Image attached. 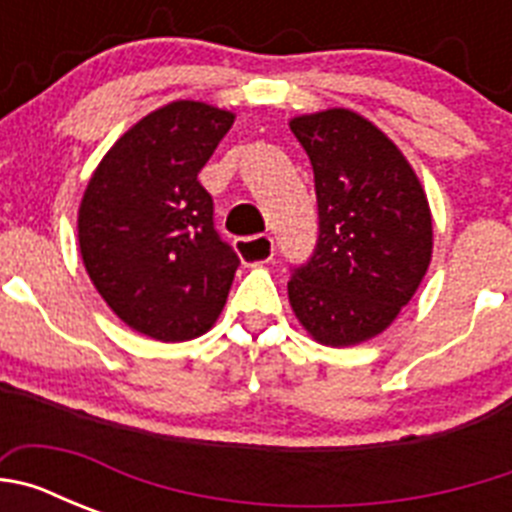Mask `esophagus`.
<instances>
[{"label":"esophagus","instance_id":"obj_1","mask_svg":"<svg viewBox=\"0 0 512 512\" xmlns=\"http://www.w3.org/2000/svg\"><path fill=\"white\" fill-rule=\"evenodd\" d=\"M235 251L243 264H269L274 259V238L271 235H256V238H241L235 241Z\"/></svg>","mask_w":512,"mask_h":512}]
</instances>
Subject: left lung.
Instances as JSON below:
<instances>
[{
    "label": "left lung",
    "mask_w": 512,
    "mask_h": 512,
    "mask_svg": "<svg viewBox=\"0 0 512 512\" xmlns=\"http://www.w3.org/2000/svg\"><path fill=\"white\" fill-rule=\"evenodd\" d=\"M310 156L320 235L289 279V305L312 341L346 348L379 336L413 300L433 256V217L390 135L346 107L289 120Z\"/></svg>",
    "instance_id": "obj_1"
}]
</instances>
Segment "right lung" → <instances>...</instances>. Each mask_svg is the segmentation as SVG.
<instances>
[{"label": "right lung", "mask_w": 512, "mask_h": 512, "mask_svg": "<svg viewBox=\"0 0 512 512\" xmlns=\"http://www.w3.org/2000/svg\"><path fill=\"white\" fill-rule=\"evenodd\" d=\"M215 104L176 99L140 117L104 153L79 205V251L117 318L153 341L215 325L238 256L212 223L197 174L233 125Z\"/></svg>", "instance_id": "add662e5"}]
</instances>
